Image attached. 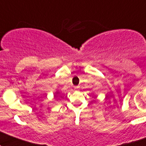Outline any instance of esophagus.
<instances>
[{
  "instance_id": "1",
  "label": "esophagus",
  "mask_w": 146,
  "mask_h": 146,
  "mask_svg": "<svg viewBox=\"0 0 146 146\" xmlns=\"http://www.w3.org/2000/svg\"><path fill=\"white\" fill-rule=\"evenodd\" d=\"M74 89H75V90H79V89H80V87H79V86H75Z\"/></svg>"
}]
</instances>
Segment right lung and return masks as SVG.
I'll return each mask as SVG.
<instances>
[{
	"label": "right lung",
	"mask_w": 146,
	"mask_h": 146,
	"mask_svg": "<svg viewBox=\"0 0 146 146\" xmlns=\"http://www.w3.org/2000/svg\"><path fill=\"white\" fill-rule=\"evenodd\" d=\"M59 96H59V93H58V92H56V94L54 95V97L56 98H58Z\"/></svg>",
	"instance_id": "right-lung-1"
}]
</instances>
